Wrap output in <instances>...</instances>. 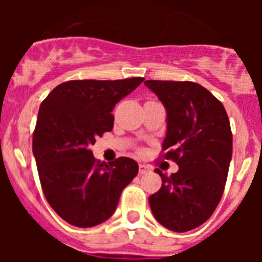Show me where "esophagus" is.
I'll return each instance as SVG.
<instances>
[{
  "instance_id": "obj_1",
  "label": "esophagus",
  "mask_w": 262,
  "mask_h": 262,
  "mask_svg": "<svg viewBox=\"0 0 262 262\" xmlns=\"http://www.w3.org/2000/svg\"><path fill=\"white\" fill-rule=\"evenodd\" d=\"M149 170H151V168L144 165V164H140V165H139V173H140V174H145V173H148Z\"/></svg>"
}]
</instances>
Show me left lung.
Wrapping results in <instances>:
<instances>
[{
  "mask_svg": "<svg viewBox=\"0 0 262 262\" xmlns=\"http://www.w3.org/2000/svg\"><path fill=\"white\" fill-rule=\"evenodd\" d=\"M145 86L166 108L164 159L178 170L159 173L163 185L148 198L155 219L174 232L205 223L223 195L232 157V133L226 108L191 81L147 80Z\"/></svg>",
  "mask_w": 262,
  "mask_h": 262,
  "instance_id": "left-lung-1",
  "label": "left lung"
}]
</instances>
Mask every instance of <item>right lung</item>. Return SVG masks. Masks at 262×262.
<instances>
[{"label": "right lung", "instance_id": "1", "mask_svg": "<svg viewBox=\"0 0 262 262\" xmlns=\"http://www.w3.org/2000/svg\"><path fill=\"white\" fill-rule=\"evenodd\" d=\"M143 81H67L41 102L32 154L46 200L67 223L88 228L107 221L122 190L138 174L135 160L101 163L90 147L113 129V108Z\"/></svg>", "mask_w": 262, "mask_h": 262}]
</instances>
